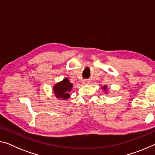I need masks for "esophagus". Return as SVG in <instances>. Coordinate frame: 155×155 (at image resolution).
Wrapping results in <instances>:
<instances>
[{
  "instance_id": "obj_1",
  "label": "esophagus",
  "mask_w": 155,
  "mask_h": 155,
  "mask_svg": "<svg viewBox=\"0 0 155 155\" xmlns=\"http://www.w3.org/2000/svg\"><path fill=\"white\" fill-rule=\"evenodd\" d=\"M90 83V81L88 79H85L83 81V84H84V85H88V84Z\"/></svg>"
}]
</instances>
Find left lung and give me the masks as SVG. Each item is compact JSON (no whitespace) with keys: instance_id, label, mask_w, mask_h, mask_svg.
Wrapping results in <instances>:
<instances>
[{"instance_id":"8db88e82","label":"left lung","mask_w":155,"mask_h":155,"mask_svg":"<svg viewBox=\"0 0 155 155\" xmlns=\"http://www.w3.org/2000/svg\"><path fill=\"white\" fill-rule=\"evenodd\" d=\"M107 85H104V87H103V89L104 90V91H105V92H107Z\"/></svg>"}]
</instances>
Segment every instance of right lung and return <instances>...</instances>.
Masks as SVG:
<instances>
[{"label":"right lung","instance_id":"add662e5","mask_svg":"<svg viewBox=\"0 0 155 155\" xmlns=\"http://www.w3.org/2000/svg\"><path fill=\"white\" fill-rule=\"evenodd\" d=\"M73 87L68 78H65L61 82L57 83L54 85L53 91L57 98L67 100L70 97L69 93Z\"/></svg>","mask_w":155,"mask_h":155}]
</instances>
